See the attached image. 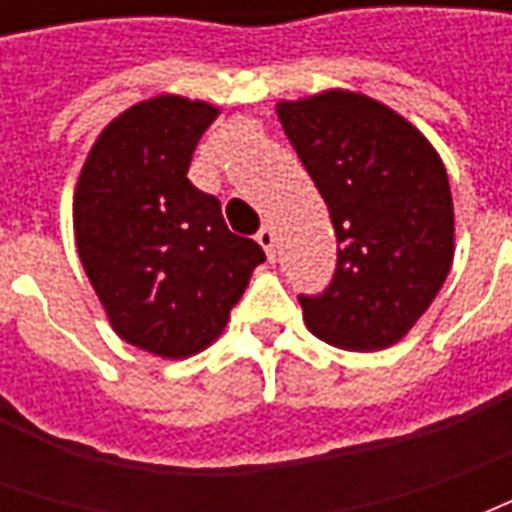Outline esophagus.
<instances>
[{"instance_id":"1","label":"esophagus","mask_w":512,"mask_h":512,"mask_svg":"<svg viewBox=\"0 0 512 512\" xmlns=\"http://www.w3.org/2000/svg\"><path fill=\"white\" fill-rule=\"evenodd\" d=\"M255 238H257V244L266 249L268 260H274V257H277V252H274V241H277V238H274V230H271L268 224H263V227L257 230Z\"/></svg>"}]
</instances>
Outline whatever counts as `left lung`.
Here are the masks:
<instances>
[{
    "instance_id": "1",
    "label": "left lung",
    "mask_w": 512,
    "mask_h": 512,
    "mask_svg": "<svg viewBox=\"0 0 512 512\" xmlns=\"http://www.w3.org/2000/svg\"><path fill=\"white\" fill-rule=\"evenodd\" d=\"M277 115L337 235L332 282L299 296L307 329L345 351L389 348L450 274L447 169L417 128L367 95L329 90L282 101Z\"/></svg>"
}]
</instances>
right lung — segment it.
Masks as SVG:
<instances>
[{
  "mask_svg": "<svg viewBox=\"0 0 512 512\" xmlns=\"http://www.w3.org/2000/svg\"><path fill=\"white\" fill-rule=\"evenodd\" d=\"M213 120L178 95L131 106L98 136L73 197L79 257L115 332L167 359L208 348L266 260L186 178Z\"/></svg>",
  "mask_w": 512,
  "mask_h": 512,
  "instance_id": "right-lung-1",
  "label": "right lung"
}]
</instances>
